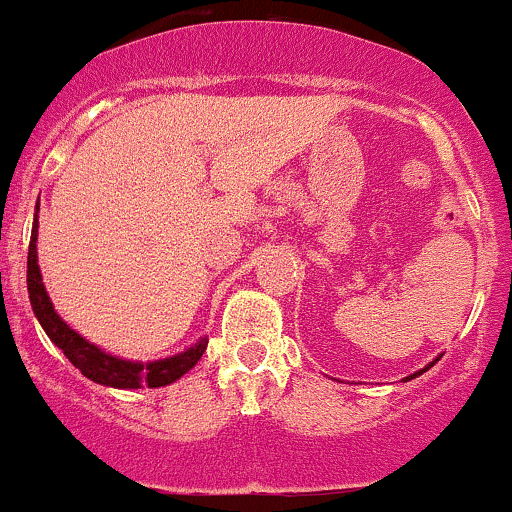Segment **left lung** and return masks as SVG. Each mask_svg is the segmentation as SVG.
<instances>
[{
  "mask_svg": "<svg viewBox=\"0 0 512 512\" xmlns=\"http://www.w3.org/2000/svg\"><path fill=\"white\" fill-rule=\"evenodd\" d=\"M441 360V355L439 357H434V360L432 362H429V365H424V369H420V372H415V374H410V377H405V381H410V379H415V377H420V374L422 372H427V369H432L434 365H436V362H439Z\"/></svg>",
  "mask_w": 512,
  "mask_h": 512,
  "instance_id": "1",
  "label": "left lung"
}]
</instances>
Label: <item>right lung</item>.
<instances>
[{"mask_svg": "<svg viewBox=\"0 0 512 512\" xmlns=\"http://www.w3.org/2000/svg\"><path fill=\"white\" fill-rule=\"evenodd\" d=\"M38 212L40 202L35 207V219H33V233H30V248H28V295H30V307H33L35 317L49 341L54 343L59 350H64V355L69 357L71 365L80 369L83 377L102 386H112V389H159V386L174 384L176 379H181L183 374L190 372L197 365L202 353L207 348V336H202L195 346H190L181 353L162 357V360H126V357L112 355L107 350H102L95 343H90L88 338L80 336L76 329H71L64 319L59 317V312L54 310L49 293L42 283L40 264H38Z\"/></svg>", "mask_w": 512, "mask_h": 512, "instance_id": "1", "label": "right lung"}]
</instances>
